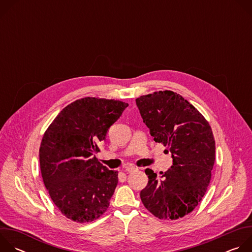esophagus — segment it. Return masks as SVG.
<instances>
[{
    "label": "esophagus",
    "instance_id": "34e87169",
    "mask_svg": "<svg viewBox=\"0 0 252 252\" xmlns=\"http://www.w3.org/2000/svg\"><path fill=\"white\" fill-rule=\"evenodd\" d=\"M135 170H137V168L134 167V166H127V167L126 168V171H127V172H133V171H135Z\"/></svg>",
    "mask_w": 252,
    "mask_h": 252
}]
</instances>
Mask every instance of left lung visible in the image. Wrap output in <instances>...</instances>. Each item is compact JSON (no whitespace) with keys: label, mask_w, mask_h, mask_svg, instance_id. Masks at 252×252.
Returning a JSON list of instances; mask_svg holds the SVG:
<instances>
[{"label":"left lung","mask_w":252,"mask_h":252,"mask_svg":"<svg viewBox=\"0 0 252 252\" xmlns=\"http://www.w3.org/2000/svg\"><path fill=\"white\" fill-rule=\"evenodd\" d=\"M143 123L156 142L166 147L171 167L158 177L147 168L148 186L140 198L160 220H177L191 212L203 197L215 159V141L209 124L181 94L156 92L135 99Z\"/></svg>","instance_id":"left-lung-1"}]
</instances>
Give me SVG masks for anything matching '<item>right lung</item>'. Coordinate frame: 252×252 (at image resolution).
Instances as JSON below:
<instances>
[{"label":"right lung","mask_w":252,"mask_h":252,"mask_svg":"<svg viewBox=\"0 0 252 252\" xmlns=\"http://www.w3.org/2000/svg\"><path fill=\"white\" fill-rule=\"evenodd\" d=\"M127 106L121 100L84 97L66 105L46 130L41 172L52 200L65 218L89 222L109 207L118 171L102 165L94 155Z\"/></svg>","instance_id":"1"}]
</instances>
